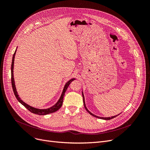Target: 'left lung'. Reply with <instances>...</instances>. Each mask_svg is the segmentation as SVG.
<instances>
[{
  "mask_svg": "<svg viewBox=\"0 0 150 150\" xmlns=\"http://www.w3.org/2000/svg\"><path fill=\"white\" fill-rule=\"evenodd\" d=\"M82 96H83V104H84V107H85V110L87 111V112L91 115H92V116H93V117H96V118H100V119H102V120H111V119H112V118H115L116 117H117V116L118 115H120V114H118V115H116V116H113V117H98V116H96V115H94V114H93L92 113H91L90 111L87 109V108H86V105H85V98H84V95H83V91H82Z\"/></svg>",
  "mask_w": 150,
  "mask_h": 150,
  "instance_id": "left-lung-1",
  "label": "left lung"
}]
</instances>
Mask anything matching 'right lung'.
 I'll use <instances>...</instances> for the list:
<instances>
[{
	"label": "right lung",
	"mask_w": 150,
	"mask_h": 150,
	"mask_svg": "<svg viewBox=\"0 0 150 150\" xmlns=\"http://www.w3.org/2000/svg\"><path fill=\"white\" fill-rule=\"evenodd\" d=\"M16 51H17V49L14 52V54L13 55V57H12V65H11V81H12V89L13 91L14 95H15L16 98L17 99V100L20 102L22 105H23L27 110H28L33 113H35L37 115H48L52 113H54L57 112V110H59L60 107L62 106V103H63V100H64V97L65 95V91H67V88H68L69 85L71 83V82L72 81H74V80H75V79H71L70 80H69L67 82L65 83L64 88L63 89L62 95L60 96V97L59 98V100H58L57 102L52 107L47 108V109H39V108H36L33 107H31L29 105L27 104L26 103L24 102L23 101H22L21 98L18 96V95L17 93V91L16 90V85H15V81H14V78H13V65H14V59H15V55L16 54Z\"/></svg>",
	"instance_id": "obj_1"
}]
</instances>
